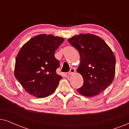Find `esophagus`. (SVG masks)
<instances>
[{"instance_id": "esophagus-1", "label": "esophagus", "mask_w": 129, "mask_h": 129, "mask_svg": "<svg viewBox=\"0 0 129 129\" xmlns=\"http://www.w3.org/2000/svg\"><path fill=\"white\" fill-rule=\"evenodd\" d=\"M75 69L72 68V69H70V71L68 72V75H73V74L75 73Z\"/></svg>"}]
</instances>
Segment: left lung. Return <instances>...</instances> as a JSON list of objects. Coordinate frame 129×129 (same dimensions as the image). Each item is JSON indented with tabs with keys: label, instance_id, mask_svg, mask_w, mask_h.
<instances>
[{
	"label": "left lung",
	"instance_id": "obj_1",
	"mask_svg": "<svg viewBox=\"0 0 129 129\" xmlns=\"http://www.w3.org/2000/svg\"><path fill=\"white\" fill-rule=\"evenodd\" d=\"M68 40L80 56L77 72L84 82L77 91L92 97L105 91L115 75L116 58L110 47L101 38L90 33L75 35Z\"/></svg>",
	"mask_w": 129,
	"mask_h": 129
}]
</instances>
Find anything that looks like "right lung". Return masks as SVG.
Returning <instances> with one entry per match:
<instances>
[{"label": "right lung", "mask_w": 129, "mask_h": 129, "mask_svg": "<svg viewBox=\"0 0 129 129\" xmlns=\"http://www.w3.org/2000/svg\"><path fill=\"white\" fill-rule=\"evenodd\" d=\"M63 41V38L53 35H39L31 38L19 50L14 74L31 96L44 98L56 90L62 77L56 72L59 61L54 54Z\"/></svg>", "instance_id": "1"}]
</instances>
